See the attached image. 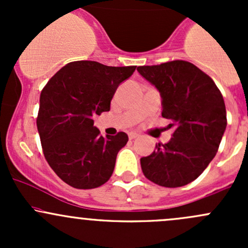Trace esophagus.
Wrapping results in <instances>:
<instances>
[{"label": "esophagus", "mask_w": 248, "mask_h": 248, "mask_svg": "<svg viewBox=\"0 0 248 248\" xmlns=\"http://www.w3.org/2000/svg\"><path fill=\"white\" fill-rule=\"evenodd\" d=\"M128 137H129V139H136V138H138L139 137V133H137V132H129L128 133Z\"/></svg>", "instance_id": "obj_1"}]
</instances>
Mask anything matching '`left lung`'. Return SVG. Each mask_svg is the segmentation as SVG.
I'll return each instance as SVG.
<instances>
[{"label":"left lung","mask_w":248,"mask_h":248,"mask_svg":"<svg viewBox=\"0 0 248 248\" xmlns=\"http://www.w3.org/2000/svg\"><path fill=\"white\" fill-rule=\"evenodd\" d=\"M137 71L158 90L162 116L175 128L170 141L140 158L142 172L159 186H185L216 156L227 128L223 97L214 80L191 62L177 60Z\"/></svg>","instance_id":"left-lung-1"}]
</instances>
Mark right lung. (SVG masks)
I'll list each match as a JSON object with an SVG mask.
<instances>
[{"label": "right lung", "mask_w": 248, "mask_h": 248, "mask_svg": "<svg viewBox=\"0 0 248 248\" xmlns=\"http://www.w3.org/2000/svg\"><path fill=\"white\" fill-rule=\"evenodd\" d=\"M136 66L110 67L96 61L66 64L47 81L39 98L37 128L44 156L57 176L74 188L102 186L111 176L128 136L102 137L93 117L109 111L121 82Z\"/></svg>", "instance_id": "obj_1"}]
</instances>
